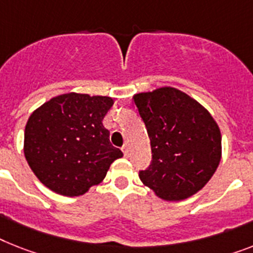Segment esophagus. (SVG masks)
<instances>
[{
	"label": "esophagus",
	"mask_w": 253,
	"mask_h": 253,
	"mask_svg": "<svg viewBox=\"0 0 253 253\" xmlns=\"http://www.w3.org/2000/svg\"><path fill=\"white\" fill-rule=\"evenodd\" d=\"M122 150H123V152H124V156H125V158H128V156H129V147H128V146L124 145V146H123V147H122Z\"/></svg>",
	"instance_id": "esophagus-1"
}]
</instances>
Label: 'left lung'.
<instances>
[{
  "label": "left lung",
  "instance_id": "1",
  "mask_svg": "<svg viewBox=\"0 0 253 253\" xmlns=\"http://www.w3.org/2000/svg\"><path fill=\"white\" fill-rule=\"evenodd\" d=\"M149 133L152 162L139 178L164 200L197 194L213 176L221 160V131L212 115L176 87L135 94Z\"/></svg>",
  "mask_w": 253,
  "mask_h": 253
}]
</instances>
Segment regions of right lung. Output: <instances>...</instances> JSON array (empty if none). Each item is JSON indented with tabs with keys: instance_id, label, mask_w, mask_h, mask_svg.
<instances>
[{
	"instance_id": "add662e5",
	"label": "right lung",
	"mask_w": 253,
	"mask_h": 253,
	"mask_svg": "<svg viewBox=\"0 0 253 253\" xmlns=\"http://www.w3.org/2000/svg\"><path fill=\"white\" fill-rule=\"evenodd\" d=\"M111 97L60 94L29 116L24 130V155L37 178L64 197L83 195L103 181L123 152L110 142L102 120Z\"/></svg>"
}]
</instances>
